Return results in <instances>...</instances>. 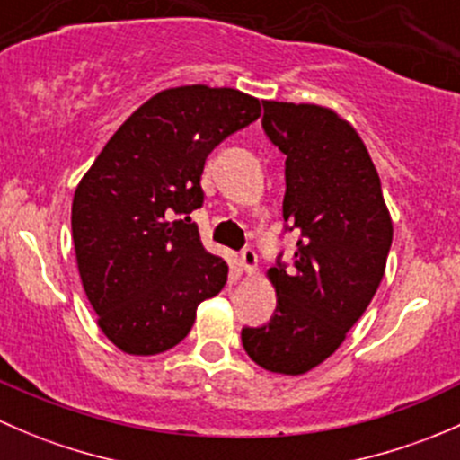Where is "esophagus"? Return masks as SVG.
I'll list each match as a JSON object with an SVG mask.
<instances>
[{
  "mask_svg": "<svg viewBox=\"0 0 460 460\" xmlns=\"http://www.w3.org/2000/svg\"><path fill=\"white\" fill-rule=\"evenodd\" d=\"M240 264H243V269L247 273H253L258 267V253L253 252L252 247H244L243 252H240Z\"/></svg>",
  "mask_w": 460,
  "mask_h": 460,
  "instance_id": "esophagus-1",
  "label": "esophagus"
}]
</instances>
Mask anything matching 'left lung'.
I'll list each match as a JSON object with an SVG mask.
<instances>
[{"label": "left lung", "instance_id": "8db88e82", "mask_svg": "<svg viewBox=\"0 0 460 460\" xmlns=\"http://www.w3.org/2000/svg\"><path fill=\"white\" fill-rule=\"evenodd\" d=\"M262 128L285 153V231L298 243L291 262L269 269L276 312L243 327L253 363L298 376L333 354L365 314L385 273L392 217L358 133L332 109L262 102Z\"/></svg>", "mask_w": 460, "mask_h": 460}]
</instances>
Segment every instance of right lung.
<instances>
[{"instance_id": "obj_1", "label": "right lung", "mask_w": 460, "mask_h": 460, "mask_svg": "<svg viewBox=\"0 0 460 460\" xmlns=\"http://www.w3.org/2000/svg\"><path fill=\"white\" fill-rule=\"evenodd\" d=\"M260 118V102L202 84L157 93L115 131L77 184L71 226L97 324L127 354L153 356L187 338L229 267L202 247L208 153Z\"/></svg>"}]
</instances>
